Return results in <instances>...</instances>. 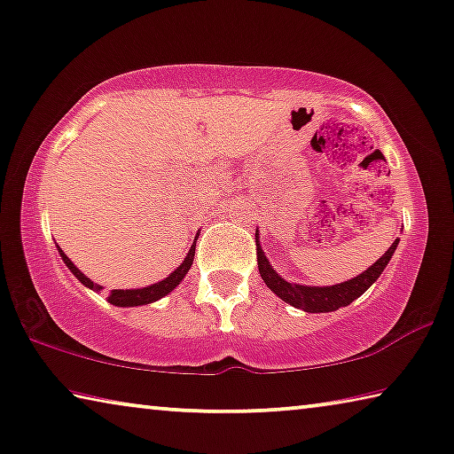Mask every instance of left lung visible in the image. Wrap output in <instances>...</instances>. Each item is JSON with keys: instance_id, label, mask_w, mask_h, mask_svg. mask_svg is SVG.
<instances>
[{"instance_id": "1", "label": "left lung", "mask_w": 454, "mask_h": 454, "mask_svg": "<svg viewBox=\"0 0 454 454\" xmlns=\"http://www.w3.org/2000/svg\"><path fill=\"white\" fill-rule=\"evenodd\" d=\"M397 241H393V246L387 249L383 258H379L374 264L369 268V270L363 272L356 278L341 282V285H333V286H303V285H293V282H286L285 278H280L276 274L270 264H268L264 252H262L258 243V270L262 274V280L266 282V286L270 288L272 293L278 294V297L285 301V303H291L293 307L303 309L307 313H327V311H336L340 307L350 305L354 299H358L366 288H369L374 280L379 278L380 272L385 270V266L389 264L393 252H395Z\"/></svg>"}]
</instances>
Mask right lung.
<instances>
[{
  "mask_svg": "<svg viewBox=\"0 0 454 454\" xmlns=\"http://www.w3.org/2000/svg\"><path fill=\"white\" fill-rule=\"evenodd\" d=\"M194 247H196V243H194L192 247H190V252H188L186 258H184L182 264H180L178 268H176V270H174L172 274H169L166 280L157 282V285L145 286V288H133V291H116V288H114V291L108 293V297H106L108 303L118 305V307H137V305L153 303V301L166 297L168 293H172L174 288L180 285L184 276H186V272L190 270V266H192ZM59 252H61V249H59ZM61 258H63L65 264H67L69 270L77 276V280L83 282L85 286H90V288H102V286H96L94 282H91V280L88 278V276H83L80 270H77V268L74 266V262H71L63 252H61Z\"/></svg>",
  "mask_w": 454,
  "mask_h": 454,
  "instance_id": "obj_1",
  "label": "right lung"
}]
</instances>
